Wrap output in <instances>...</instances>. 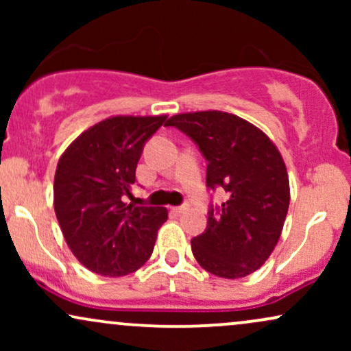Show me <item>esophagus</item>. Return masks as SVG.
Masks as SVG:
<instances>
[{
	"mask_svg": "<svg viewBox=\"0 0 351 351\" xmlns=\"http://www.w3.org/2000/svg\"><path fill=\"white\" fill-rule=\"evenodd\" d=\"M188 208H189V204L184 203V204H181V206H175V208H173V211H175V213H184Z\"/></svg>",
	"mask_w": 351,
	"mask_h": 351,
	"instance_id": "esophagus-1",
	"label": "esophagus"
}]
</instances>
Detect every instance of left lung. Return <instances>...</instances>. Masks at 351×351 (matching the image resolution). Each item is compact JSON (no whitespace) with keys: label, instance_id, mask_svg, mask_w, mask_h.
I'll use <instances>...</instances> for the list:
<instances>
[{"label":"left lung","instance_id":"obj_1","mask_svg":"<svg viewBox=\"0 0 351 351\" xmlns=\"http://www.w3.org/2000/svg\"><path fill=\"white\" fill-rule=\"evenodd\" d=\"M195 142L208 162L206 188H223L228 199L209 204L204 232L191 251L204 271L239 279L263 265L279 241L287 216L289 175L269 136L239 117L219 110L168 119Z\"/></svg>","mask_w":351,"mask_h":351}]
</instances>
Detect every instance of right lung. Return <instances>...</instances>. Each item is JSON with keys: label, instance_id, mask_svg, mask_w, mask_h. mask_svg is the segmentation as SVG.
Here are the masks:
<instances>
[{"label": "right lung", "instance_id": "add662e5", "mask_svg": "<svg viewBox=\"0 0 351 351\" xmlns=\"http://www.w3.org/2000/svg\"><path fill=\"white\" fill-rule=\"evenodd\" d=\"M167 117H112L79 135L54 176V209L64 239L88 271L135 272L150 259L168 211L125 203L143 147Z\"/></svg>", "mask_w": 351, "mask_h": 351}]
</instances>
